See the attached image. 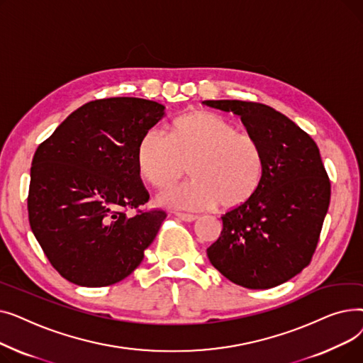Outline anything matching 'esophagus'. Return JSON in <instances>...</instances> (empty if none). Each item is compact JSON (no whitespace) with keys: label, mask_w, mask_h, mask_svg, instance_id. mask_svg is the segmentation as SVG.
I'll list each match as a JSON object with an SVG mask.
<instances>
[{"label":"esophagus","mask_w":363,"mask_h":363,"mask_svg":"<svg viewBox=\"0 0 363 363\" xmlns=\"http://www.w3.org/2000/svg\"><path fill=\"white\" fill-rule=\"evenodd\" d=\"M175 216L179 218L181 220H185V222H193L197 219V215H191V213H182V212H175Z\"/></svg>","instance_id":"1"}]
</instances>
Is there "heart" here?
Masks as SVG:
<instances>
[{
    "label": "heart",
    "instance_id": "1",
    "mask_svg": "<svg viewBox=\"0 0 363 363\" xmlns=\"http://www.w3.org/2000/svg\"><path fill=\"white\" fill-rule=\"evenodd\" d=\"M188 184L162 194V201L189 211L234 208L250 200L264 177V152L247 132L213 111H189L172 121L166 137L145 132L137 150L140 175L151 186L175 185L186 166Z\"/></svg>",
    "mask_w": 363,
    "mask_h": 363
}]
</instances>
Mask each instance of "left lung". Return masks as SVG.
<instances>
[{
    "label": "left lung",
    "mask_w": 363,
    "mask_h": 363,
    "mask_svg": "<svg viewBox=\"0 0 363 363\" xmlns=\"http://www.w3.org/2000/svg\"><path fill=\"white\" fill-rule=\"evenodd\" d=\"M233 111L264 152L256 194L222 215L219 238L207 256L237 285L266 290L291 279L311 263L328 212L331 182L316 143L272 107L240 100H206Z\"/></svg>",
    "instance_id": "1"
}]
</instances>
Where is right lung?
I'll return each mask as SVG.
<instances>
[{"mask_svg": "<svg viewBox=\"0 0 363 363\" xmlns=\"http://www.w3.org/2000/svg\"><path fill=\"white\" fill-rule=\"evenodd\" d=\"M163 116L164 106L156 101L95 100L74 110L38 145L30 166L29 223L65 279L107 287L143 262L167 215L162 208H138L150 194L137 150Z\"/></svg>", "mask_w": 363, "mask_h": 363, "instance_id": "add662e5", "label": "right lung"}]
</instances>
